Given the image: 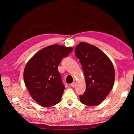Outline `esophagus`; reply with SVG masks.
Instances as JSON below:
<instances>
[{
	"instance_id": "34e87169",
	"label": "esophagus",
	"mask_w": 134,
	"mask_h": 134,
	"mask_svg": "<svg viewBox=\"0 0 134 134\" xmlns=\"http://www.w3.org/2000/svg\"><path fill=\"white\" fill-rule=\"evenodd\" d=\"M71 87H75L76 86V83L75 82H73V83H72L71 85Z\"/></svg>"
}]
</instances>
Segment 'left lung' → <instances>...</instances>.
<instances>
[{
  "label": "left lung",
  "mask_w": 134,
  "mask_h": 134,
  "mask_svg": "<svg viewBox=\"0 0 134 134\" xmlns=\"http://www.w3.org/2000/svg\"><path fill=\"white\" fill-rule=\"evenodd\" d=\"M75 54L83 70L86 90L79 96L80 101L87 106H96L106 98L112 89L115 73L108 57L94 45L81 42Z\"/></svg>",
  "instance_id": "left-lung-1"
}]
</instances>
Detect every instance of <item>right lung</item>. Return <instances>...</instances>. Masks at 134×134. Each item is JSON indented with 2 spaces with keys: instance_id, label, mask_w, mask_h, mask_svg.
I'll return each instance as SVG.
<instances>
[{
  "instance_id": "obj_1",
  "label": "right lung",
  "mask_w": 134,
  "mask_h": 134,
  "mask_svg": "<svg viewBox=\"0 0 134 134\" xmlns=\"http://www.w3.org/2000/svg\"><path fill=\"white\" fill-rule=\"evenodd\" d=\"M72 51L71 47L52 45L38 51L26 64L25 85L34 100L41 106L50 107L60 101L64 85L58 65Z\"/></svg>"
}]
</instances>
